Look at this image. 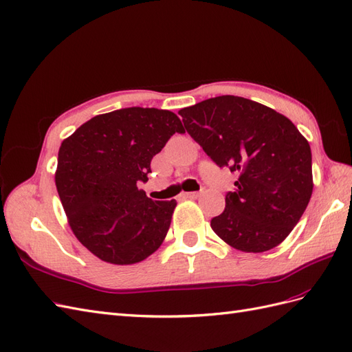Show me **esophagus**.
Masks as SVG:
<instances>
[{
  "mask_svg": "<svg viewBox=\"0 0 352 352\" xmlns=\"http://www.w3.org/2000/svg\"><path fill=\"white\" fill-rule=\"evenodd\" d=\"M199 195H201V192H184V194H182L184 198H191V199H195V198H198Z\"/></svg>",
  "mask_w": 352,
  "mask_h": 352,
  "instance_id": "34e87169",
  "label": "esophagus"
}]
</instances>
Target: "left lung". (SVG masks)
Returning a JSON list of instances; mask_svg holds the SVG:
<instances>
[{
  "label": "left lung",
  "mask_w": 352,
  "mask_h": 352,
  "mask_svg": "<svg viewBox=\"0 0 352 352\" xmlns=\"http://www.w3.org/2000/svg\"><path fill=\"white\" fill-rule=\"evenodd\" d=\"M184 126L219 167L239 172L225 210L212 219L217 236L236 250L262 253L292 232L312 194L308 140L268 107L217 96L179 111Z\"/></svg>",
  "instance_id": "left-lung-1"
}]
</instances>
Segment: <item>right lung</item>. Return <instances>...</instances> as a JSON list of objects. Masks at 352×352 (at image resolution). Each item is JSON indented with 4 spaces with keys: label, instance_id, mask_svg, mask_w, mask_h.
Wrapping results in <instances>:
<instances>
[{
    "label": "right lung",
    "instance_id": "add662e5",
    "mask_svg": "<svg viewBox=\"0 0 352 352\" xmlns=\"http://www.w3.org/2000/svg\"><path fill=\"white\" fill-rule=\"evenodd\" d=\"M175 133H185L176 113L133 107L93 117L62 142L56 188L72 232L99 259L138 263L163 244L176 199L154 201L138 184Z\"/></svg>",
    "mask_w": 352,
    "mask_h": 352
}]
</instances>
